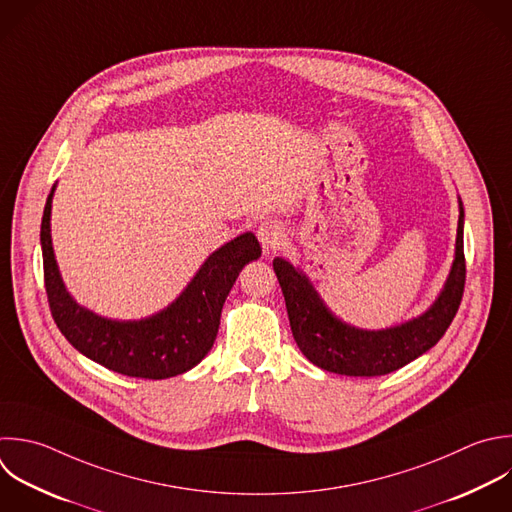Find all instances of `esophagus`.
Segmentation results:
<instances>
[{
	"label": "esophagus",
	"instance_id": "esophagus-1",
	"mask_svg": "<svg viewBox=\"0 0 512 512\" xmlns=\"http://www.w3.org/2000/svg\"><path fill=\"white\" fill-rule=\"evenodd\" d=\"M256 236L264 248H278L284 242V228L276 220H264L258 224Z\"/></svg>",
	"mask_w": 512,
	"mask_h": 512
}]
</instances>
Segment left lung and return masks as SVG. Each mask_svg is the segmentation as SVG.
I'll list each match as a JSON object with an SVG mask.
<instances>
[{
    "label": "left lung",
    "instance_id": "8db88e82",
    "mask_svg": "<svg viewBox=\"0 0 512 512\" xmlns=\"http://www.w3.org/2000/svg\"><path fill=\"white\" fill-rule=\"evenodd\" d=\"M456 248L448 278L420 316L382 330H364L340 320L324 304L310 278L284 258H274L292 336L302 354L322 370L344 376H382L430 350L450 326L464 290V210L458 198Z\"/></svg>",
    "mask_w": 512,
    "mask_h": 512
}]
</instances>
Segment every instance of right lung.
Instances as JSON below:
<instances>
[{
    "label": "right lung",
    "mask_w": 512,
    "mask_h": 512,
    "mask_svg": "<svg viewBox=\"0 0 512 512\" xmlns=\"http://www.w3.org/2000/svg\"><path fill=\"white\" fill-rule=\"evenodd\" d=\"M42 218L44 280L52 316L68 342L90 360L136 378L162 380L194 368L212 348L222 306L242 268L262 248L252 232L214 250L180 296L164 310L140 320H112L80 306L68 292L52 244V200Z\"/></svg>",
    "instance_id": "1"
}]
</instances>
